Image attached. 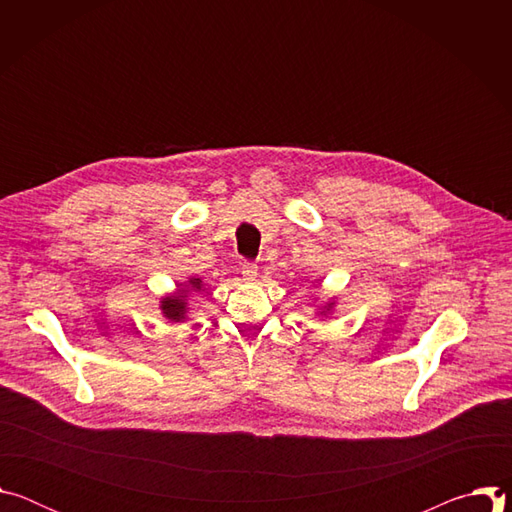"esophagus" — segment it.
Returning a JSON list of instances; mask_svg holds the SVG:
<instances>
[{
    "label": "esophagus",
    "mask_w": 512,
    "mask_h": 512,
    "mask_svg": "<svg viewBox=\"0 0 512 512\" xmlns=\"http://www.w3.org/2000/svg\"><path fill=\"white\" fill-rule=\"evenodd\" d=\"M257 271H259V267H257L255 263H243V275H245V279L253 281V279L257 277Z\"/></svg>",
    "instance_id": "1"
}]
</instances>
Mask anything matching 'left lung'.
<instances>
[{"mask_svg":"<svg viewBox=\"0 0 512 512\" xmlns=\"http://www.w3.org/2000/svg\"><path fill=\"white\" fill-rule=\"evenodd\" d=\"M332 306H334V304H326V306H324V310H322L320 314H328V312L332 310Z\"/></svg>","mask_w":512,"mask_h":512,"instance_id":"1","label":"left lung"}]
</instances>
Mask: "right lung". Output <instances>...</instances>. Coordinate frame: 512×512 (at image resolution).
I'll return each mask as SVG.
<instances>
[{
    "label": "right lung",
    "mask_w": 512,
    "mask_h": 512,
    "mask_svg": "<svg viewBox=\"0 0 512 512\" xmlns=\"http://www.w3.org/2000/svg\"><path fill=\"white\" fill-rule=\"evenodd\" d=\"M202 287V279L200 277H190L188 283L180 285L176 294L162 298L160 302V310L162 314L170 320V322H182L186 320V296L192 294V289H200Z\"/></svg>",
    "instance_id": "obj_1"
}]
</instances>
